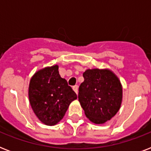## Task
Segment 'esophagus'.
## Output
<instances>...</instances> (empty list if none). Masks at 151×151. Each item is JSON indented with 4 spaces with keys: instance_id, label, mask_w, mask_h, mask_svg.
<instances>
[{
    "instance_id": "1",
    "label": "esophagus",
    "mask_w": 151,
    "mask_h": 151,
    "mask_svg": "<svg viewBox=\"0 0 151 151\" xmlns=\"http://www.w3.org/2000/svg\"><path fill=\"white\" fill-rule=\"evenodd\" d=\"M73 91L78 94V85H74V86H73Z\"/></svg>"
}]
</instances>
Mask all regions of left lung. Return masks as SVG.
Listing matches in <instances>:
<instances>
[{
  "label": "left lung",
  "instance_id": "8db88e82",
  "mask_svg": "<svg viewBox=\"0 0 151 151\" xmlns=\"http://www.w3.org/2000/svg\"><path fill=\"white\" fill-rule=\"evenodd\" d=\"M78 100L86 117L95 124H103L119 110L122 100V86L110 70L92 69L83 73Z\"/></svg>",
  "mask_w": 151,
  "mask_h": 151
}]
</instances>
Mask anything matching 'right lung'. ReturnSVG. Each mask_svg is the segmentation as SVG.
Instances as JSON below:
<instances>
[{
    "label": "right lung",
    "instance_id": "right-lung-1",
    "mask_svg": "<svg viewBox=\"0 0 151 151\" xmlns=\"http://www.w3.org/2000/svg\"><path fill=\"white\" fill-rule=\"evenodd\" d=\"M57 65L35 73L29 85V99L34 114L42 123L55 125L62 120L72 101L78 98Z\"/></svg>",
    "mask_w": 151,
    "mask_h": 151
}]
</instances>
